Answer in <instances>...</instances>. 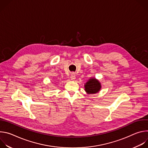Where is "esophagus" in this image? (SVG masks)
<instances>
[{
	"mask_svg": "<svg viewBox=\"0 0 148 148\" xmlns=\"http://www.w3.org/2000/svg\"><path fill=\"white\" fill-rule=\"evenodd\" d=\"M70 78L71 79V80H75V75L74 73H71V76H70Z\"/></svg>",
	"mask_w": 148,
	"mask_h": 148,
	"instance_id": "obj_1",
	"label": "esophagus"
}]
</instances>
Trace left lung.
<instances>
[{"mask_svg": "<svg viewBox=\"0 0 148 148\" xmlns=\"http://www.w3.org/2000/svg\"><path fill=\"white\" fill-rule=\"evenodd\" d=\"M101 84L95 78H91L86 84L85 90L88 94H95L98 92L101 89Z\"/></svg>", "mask_w": 148, "mask_h": 148, "instance_id": "obj_1", "label": "left lung"}]
</instances>
